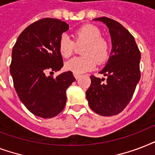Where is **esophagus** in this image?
<instances>
[{
	"label": "esophagus",
	"instance_id": "obj_1",
	"mask_svg": "<svg viewBox=\"0 0 155 155\" xmlns=\"http://www.w3.org/2000/svg\"><path fill=\"white\" fill-rule=\"evenodd\" d=\"M73 75H74V76H75V78L77 80V79H79L80 76V74H77V73H73Z\"/></svg>",
	"mask_w": 155,
	"mask_h": 155
}]
</instances>
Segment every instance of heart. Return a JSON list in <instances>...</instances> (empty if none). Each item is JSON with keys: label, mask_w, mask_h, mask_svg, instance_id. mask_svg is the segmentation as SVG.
I'll return each instance as SVG.
<instances>
[{"label": "heart", "mask_w": 155, "mask_h": 155, "mask_svg": "<svg viewBox=\"0 0 155 155\" xmlns=\"http://www.w3.org/2000/svg\"><path fill=\"white\" fill-rule=\"evenodd\" d=\"M101 33L95 25H84L74 33V42L67 35H63L58 42V51L63 58H68L72 55L75 43L83 45L80 57H75L65 63V68L74 73L85 72L92 70L97 63H104L109 57L110 45L105 38L101 37Z\"/></svg>", "instance_id": "1"}]
</instances>
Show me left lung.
I'll return each mask as SVG.
<instances>
[{
  "instance_id": "8db88e82",
  "label": "left lung",
  "mask_w": 155,
  "mask_h": 155,
  "mask_svg": "<svg viewBox=\"0 0 155 155\" xmlns=\"http://www.w3.org/2000/svg\"><path fill=\"white\" fill-rule=\"evenodd\" d=\"M108 26L113 51L101 74L104 78L91 75V85L86 92L88 104L101 116L117 115L130 103L141 77V53L134 38L121 24L111 18H95Z\"/></svg>"
}]
</instances>
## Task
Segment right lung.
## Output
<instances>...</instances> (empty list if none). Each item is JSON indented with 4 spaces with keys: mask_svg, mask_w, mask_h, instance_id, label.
Returning <instances> with one entry per match:
<instances>
[{
    "mask_svg": "<svg viewBox=\"0 0 155 155\" xmlns=\"http://www.w3.org/2000/svg\"><path fill=\"white\" fill-rule=\"evenodd\" d=\"M68 29V24L59 19L42 18L25 28L13 46V86L28 110L40 117H54L63 111L66 90L75 80L70 71L54 78L47 75L63 68L58 42Z\"/></svg>",
    "mask_w": 155,
    "mask_h": 155,
    "instance_id": "right-lung-1",
    "label": "right lung"
}]
</instances>
